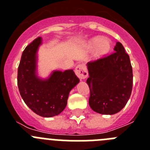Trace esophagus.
I'll return each instance as SVG.
<instances>
[{
  "label": "esophagus",
  "mask_w": 150,
  "mask_h": 150,
  "mask_svg": "<svg viewBox=\"0 0 150 150\" xmlns=\"http://www.w3.org/2000/svg\"><path fill=\"white\" fill-rule=\"evenodd\" d=\"M75 73L79 79H84L88 76V71L84 64H79L75 68Z\"/></svg>",
  "instance_id": "34e87169"
}]
</instances>
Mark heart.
Listing matches in <instances>:
<instances>
[{
    "label": "heart",
    "instance_id": "obj_1",
    "mask_svg": "<svg viewBox=\"0 0 150 150\" xmlns=\"http://www.w3.org/2000/svg\"><path fill=\"white\" fill-rule=\"evenodd\" d=\"M87 47L89 50H95V55L100 58L109 53L111 49V43L109 40L96 37L90 40L87 43Z\"/></svg>",
    "mask_w": 150,
    "mask_h": 150
}]
</instances>
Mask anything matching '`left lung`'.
Returning a JSON list of instances; mask_svg holds the SVG:
<instances>
[{"instance_id":"left-lung-1","label":"left lung","mask_w":150,"mask_h":150,"mask_svg":"<svg viewBox=\"0 0 150 150\" xmlns=\"http://www.w3.org/2000/svg\"><path fill=\"white\" fill-rule=\"evenodd\" d=\"M113 50V53L87 64L88 104L95 112L100 114L112 115L120 112L126 105L133 86L129 55L120 42Z\"/></svg>"}]
</instances>
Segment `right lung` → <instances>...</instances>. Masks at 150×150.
I'll list each match as a JSON object with an SVG mask.
<instances>
[{"label":"right lung","instance_id":"obj_1","mask_svg":"<svg viewBox=\"0 0 150 150\" xmlns=\"http://www.w3.org/2000/svg\"><path fill=\"white\" fill-rule=\"evenodd\" d=\"M41 38H36L22 52L18 67L17 83L28 107L43 117L58 116L64 110L71 90L79 82L73 70L54 71L49 79L36 76L37 51Z\"/></svg>","mask_w":150,"mask_h":150}]
</instances>
